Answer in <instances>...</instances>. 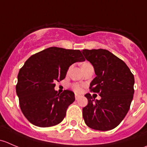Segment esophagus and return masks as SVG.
Instances as JSON below:
<instances>
[{
    "label": "esophagus",
    "mask_w": 147,
    "mask_h": 147,
    "mask_svg": "<svg viewBox=\"0 0 147 147\" xmlns=\"http://www.w3.org/2000/svg\"><path fill=\"white\" fill-rule=\"evenodd\" d=\"M75 100H78V99L80 98V95H78V94H75Z\"/></svg>",
    "instance_id": "34e87169"
}]
</instances>
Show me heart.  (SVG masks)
Returning <instances> with one entry per match:
<instances>
[{
	"instance_id": "b5f03b06",
	"label": "heart",
	"mask_w": 147,
	"mask_h": 147,
	"mask_svg": "<svg viewBox=\"0 0 147 147\" xmlns=\"http://www.w3.org/2000/svg\"><path fill=\"white\" fill-rule=\"evenodd\" d=\"M87 64H89V63H87V62H84L82 65H87ZM83 87H84V86H83L82 84H79V83H74V84H72V85H71V88H72V90H73V91L76 93L82 92L83 90Z\"/></svg>"
}]
</instances>
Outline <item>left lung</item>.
Masks as SVG:
<instances>
[{"label":"left lung","mask_w":147,"mask_h":147,"mask_svg":"<svg viewBox=\"0 0 147 147\" xmlns=\"http://www.w3.org/2000/svg\"><path fill=\"white\" fill-rule=\"evenodd\" d=\"M82 54L97 75L90 83V91L101 97L98 100L90 93L84 95L88 100L82 109L84 122L93 129H113L130 108L134 93V75L123 60L108 50L84 49Z\"/></svg>","instance_id":"8db88e82"}]
</instances>
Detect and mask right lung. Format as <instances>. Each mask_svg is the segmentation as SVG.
I'll list each match as a JSON object with an SVG mask.
<instances>
[{
    "label": "right lung",
    "mask_w": 147,
    "mask_h": 147,
    "mask_svg": "<svg viewBox=\"0 0 147 147\" xmlns=\"http://www.w3.org/2000/svg\"><path fill=\"white\" fill-rule=\"evenodd\" d=\"M85 59L79 50L51 47L30 57L18 75L16 93L26 119L40 127L55 126L63 121L75 94L54 90L55 81L65 79L71 65Z\"/></svg>",
    "instance_id": "1"
}]
</instances>
